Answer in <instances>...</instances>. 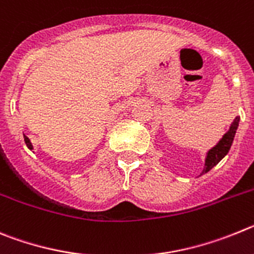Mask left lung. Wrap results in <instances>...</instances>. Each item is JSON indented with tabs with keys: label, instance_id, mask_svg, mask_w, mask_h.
Instances as JSON below:
<instances>
[{
	"label": "left lung",
	"instance_id": "left-lung-1",
	"mask_svg": "<svg viewBox=\"0 0 254 254\" xmlns=\"http://www.w3.org/2000/svg\"><path fill=\"white\" fill-rule=\"evenodd\" d=\"M238 124H239V118L237 116V118L234 119L233 124L230 125V129L228 130L227 134H224V136L220 139V141H219L215 147L212 148V149L209 150V153H207V157H206V161H205V167H204V171H202V173H205V172H207V171L211 170L212 167L216 166V164H218L219 162H220L221 159L225 157V155H227V153L229 152L230 147H232V143H233V139H234L235 131H237V129H238ZM202 173H201V175H202Z\"/></svg>",
	"mask_w": 254,
	"mask_h": 254
}]
</instances>
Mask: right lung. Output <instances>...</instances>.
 I'll use <instances>...</instances> for the list:
<instances>
[{
    "label": "right lung",
    "mask_w": 254,
    "mask_h": 254,
    "mask_svg": "<svg viewBox=\"0 0 254 254\" xmlns=\"http://www.w3.org/2000/svg\"><path fill=\"white\" fill-rule=\"evenodd\" d=\"M24 139H25V143H26L27 148H30V149H33V145H31V143H30V140H29V138H26V136L24 135Z\"/></svg>",
    "instance_id": "right-lung-1"
}]
</instances>
